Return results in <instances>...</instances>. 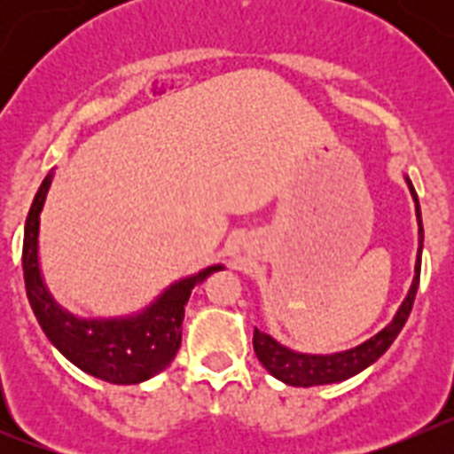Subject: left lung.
Wrapping results in <instances>:
<instances>
[{"label":"left lung","mask_w":454,"mask_h":454,"mask_svg":"<svg viewBox=\"0 0 454 454\" xmlns=\"http://www.w3.org/2000/svg\"><path fill=\"white\" fill-rule=\"evenodd\" d=\"M404 182H407L411 200H414L416 204L419 252H416L414 279H411V286H409L407 295H404L403 304L398 307L395 316H393L391 323H388L387 327H382L377 334H372L371 339H366L364 343H359V346L348 348V350L340 352H330V355L291 350V348L282 346L277 339H272L270 334H266V332L256 330L254 327L256 356H259V362L263 364V368H266L272 377H277L279 382L291 384V387H320V384L343 382V380H350V377L359 375V372L366 371L368 366H372V364L391 348L393 340L398 339L400 330L404 327L409 314H411V307H414V298L420 282V254H423V218H420L419 195H416L414 184H411V179H409L407 175H404Z\"/></svg>","instance_id":"obj_1"}]
</instances>
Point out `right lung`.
<instances>
[{
	"label": "right lung",
	"mask_w": 454,
	"mask_h": 454,
	"mask_svg": "<svg viewBox=\"0 0 454 454\" xmlns=\"http://www.w3.org/2000/svg\"><path fill=\"white\" fill-rule=\"evenodd\" d=\"M54 182V168L35 192L24 223L22 270L27 298L51 346L88 375L111 384H140L170 366L182 346V323L191 291L223 263L175 279L138 311L82 318L56 302L40 268V214Z\"/></svg>",
	"instance_id": "1"
}]
</instances>
